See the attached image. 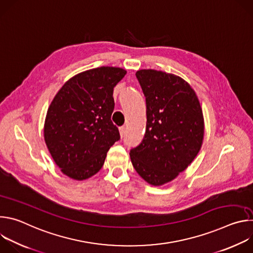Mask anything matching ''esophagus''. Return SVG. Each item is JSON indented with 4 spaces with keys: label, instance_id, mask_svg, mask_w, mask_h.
Listing matches in <instances>:
<instances>
[{
    "label": "esophagus",
    "instance_id": "34e87169",
    "mask_svg": "<svg viewBox=\"0 0 253 253\" xmlns=\"http://www.w3.org/2000/svg\"><path fill=\"white\" fill-rule=\"evenodd\" d=\"M119 131H120L121 137H124V135H125V133H126V128H125L124 126H122V127L119 128Z\"/></svg>",
    "mask_w": 253,
    "mask_h": 253
}]
</instances>
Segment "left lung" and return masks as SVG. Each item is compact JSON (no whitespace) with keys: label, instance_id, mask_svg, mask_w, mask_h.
Masks as SVG:
<instances>
[{"label":"left lung","instance_id":"obj_1","mask_svg":"<svg viewBox=\"0 0 253 253\" xmlns=\"http://www.w3.org/2000/svg\"><path fill=\"white\" fill-rule=\"evenodd\" d=\"M136 77L146 100V131L130 150L133 167L151 185L167 183L198 154L204 135L199 100L191 86L176 75L139 70Z\"/></svg>","mask_w":253,"mask_h":253}]
</instances>
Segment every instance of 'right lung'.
Here are the masks:
<instances>
[{
	"label": "right lung",
	"instance_id": "add662e5",
	"mask_svg": "<svg viewBox=\"0 0 253 253\" xmlns=\"http://www.w3.org/2000/svg\"><path fill=\"white\" fill-rule=\"evenodd\" d=\"M126 73L115 67L87 70L68 80L53 99L44 137L55 163L68 177L85 180L96 174L120 139L111 121L113 91Z\"/></svg>",
	"mask_w": 253,
	"mask_h": 253
}]
</instances>
